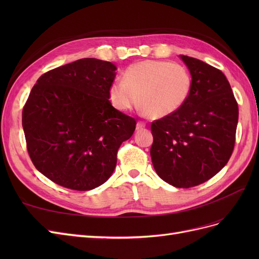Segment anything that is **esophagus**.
<instances>
[{
    "instance_id": "obj_1",
    "label": "esophagus",
    "mask_w": 259,
    "mask_h": 259,
    "mask_svg": "<svg viewBox=\"0 0 259 259\" xmlns=\"http://www.w3.org/2000/svg\"><path fill=\"white\" fill-rule=\"evenodd\" d=\"M144 127H146V123L143 122V121H138V122H137V125H136V130L139 131V130L144 128Z\"/></svg>"
}]
</instances>
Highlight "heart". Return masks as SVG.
Listing matches in <instances>:
<instances>
[{
	"mask_svg": "<svg viewBox=\"0 0 259 259\" xmlns=\"http://www.w3.org/2000/svg\"><path fill=\"white\" fill-rule=\"evenodd\" d=\"M192 89V76L185 66L165 60H145L130 66L123 80H115L109 97L115 109L125 112L138 103L152 117L173 114L184 106Z\"/></svg>",
	"mask_w": 259,
	"mask_h": 259,
	"instance_id": "heart-1",
	"label": "heart"
}]
</instances>
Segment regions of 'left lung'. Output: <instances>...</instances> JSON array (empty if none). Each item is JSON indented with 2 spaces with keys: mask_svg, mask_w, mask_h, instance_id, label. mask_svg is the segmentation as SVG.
Instances as JSON below:
<instances>
[{
  "mask_svg": "<svg viewBox=\"0 0 259 259\" xmlns=\"http://www.w3.org/2000/svg\"><path fill=\"white\" fill-rule=\"evenodd\" d=\"M192 76L184 106L151 123L153 167L164 182L190 188L215 176L232 154L239 107L225 74L197 58L180 55Z\"/></svg>",
  "mask_w": 259,
  "mask_h": 259,
  "instance_id": "1",
  "label": "left lung"
}]
</instances>
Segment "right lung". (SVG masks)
Returning a JSON list of instances; mask_svg holds the SVG:
<instances>
[{
	"label": "right lung",
	"instance_id": "add662e5",
	"mask_svg": "<svg viewBox=\"0 0 259 259\" xmlns=\"http://www.w3.org/2000/svg\"><path fill=\"white\" fill-rule=\"evenodd\" d=\"M116 67L83 58L38 77L22 109L30 159L52 182L76 191L106 183L136 120L116 110L109 89Z\"/></svg>",
	"mask_w": 259,
	"mask_h": 259
}]
</instances>
